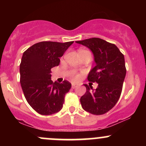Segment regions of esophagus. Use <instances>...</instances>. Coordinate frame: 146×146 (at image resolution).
<instances>
[{
    "instance_id": "34e87169",
    "label": "esophagus",
    "mask_w": 146,
    "mask_h": 146,
    "mask_svg": "<svg viewBox=\"0 0 146 146\" xmlns=\"http://www.w3.org/2000/svg\"><path fill=\"white\" fill-rule=\"evenodd\" d=\"M72 88H73V89H74V88H75L77 87V86L76 85H75V84H72Z\"/></svg>"
}]
</instances>
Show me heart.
<instances>
[{
    "instance_id": "1",
    "label": "heart",
    "mask_w": 146,
    "mask_h": 146,
    "mask_svg": "<svg viewBox=\"0 0 146 146\" xmlns=\"http://www.w3.org/2000/svg\"><path fill=\"white\" fill-rule=\"evenodd\" d=\"M81 51H85V50H81ZM71 78L73 81L76 82L80 79V75L76 73V71H73L71 73Z\"/></svg>"
}]
</instances>
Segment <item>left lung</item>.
<instances>
[{
    "label": "left lung",
    "instance_id": "obj_1",
    "mask_svg": "<svg viewBox=\"0 0 146 146\" xmlns=\"http://www.w3.org/2000/svg\"><path fill=\"white\" fill-rule=\"evenodd\" d=\"M76 42L93 52L96 66L87 79L98 84L96 89L84 84L86 91L80 98L82 107L93 115H103L115 106L121 95L126 74L124 56L116 45L101 38H91Z\"/></svg>",
    "mask_w": 146,
    "mask_h": 146
}]
</instances>
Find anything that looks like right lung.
I'll return each mask as SVG.
<instances>
[{
  "instance_id": "add662e5",
  "label": "right lung",
  "mask_w": 146,
  "mask_h": 146,
  "mask_svg": "<svg viewBox=\"0 0 146 146\" xmlns=\"http://www.w3.org/2000/svg\"><path fill=\"white\" fill-rule=\"evenodd\" d=\"M73 41L61 43L43 41L28 48L23 53L20 64V82L27 101L33 110L42 115H49L62 108L65 95L71 84L51 80V69L60 64L63 56Z\"/></svg>"
}]
</instances>
